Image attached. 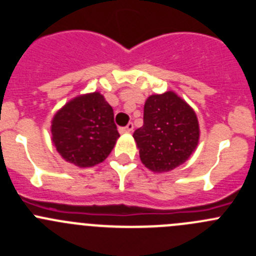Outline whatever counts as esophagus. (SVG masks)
Masks as SVG:
<instances>
[{"mask_svg": "<svg viewBox=\"0 0 256 256\" xmlns=\"http://www.w3.org/2000/svg\"><path fill=\"white\" fill-rule=\"evenodd\" d=\"M133 130V123H128L126 126H122L119 128V132L120 133H130Z\"/></svg>", "mask_w": 256, "mask_h": 256, "instance_id": "esophagus-1", "label": "esophagus"}]
</instances>
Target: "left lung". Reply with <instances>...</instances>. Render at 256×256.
Segmentation results:
<instances>
[{
	"label": "left lung",
	"instance_id": "1",
	"mask_svg": "<svg viewBox=\"0 0 256 256\" xmlns=\"http://www.w3.org/2000/svg\"><path fill=\"white\" fill-rule=\"evenodd\" d=\"M142 163L153 172H168L186 162L197 147L198 122L191 106L174 92L146 100L143 126L133 133Z\"/></svg>",
	"mask_w": 256,
	"mask_h": 256
}]
</instances>
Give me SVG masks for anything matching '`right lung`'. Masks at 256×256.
Instances as JSON below:
<instances>
[{
	"label": "right lung",
	"mask_w": 256,
	"mask_h": 256,
	"mask_svg": "<svg viewBox=\"0 0 256 256\" xmlns=\"http://www.w3.org/2000/svg\"><path fill=\"white\" fill-rule=\"evenodd\" d=\"M51 133L62 157L79 167L103 162L119 137L113 108L96 92L65 104L54 116Z\"/></svg>",
	"instance_id": "right-lung-1"
}]
</instances>
